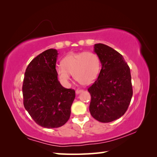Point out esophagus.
Returning a JSON list of instances; mask_svg holds the SVG:
<instances>
[{
    "mask_svg": "<svg viewBox=\"0 0 157 157\" xmlns=\"http://www.w3.org/2000/svg\"><path fill=\"white\" fill-rule=\"evenodd\" d=\"M82 91H83V90H76V91H75V94H77V95H78V94H80V93H82Z\"/></svg>",
    "mask_w": 157,
    "mask_h": 157,
    "instance_id": "1",
    "label": "esophagus"
}]
</instances>
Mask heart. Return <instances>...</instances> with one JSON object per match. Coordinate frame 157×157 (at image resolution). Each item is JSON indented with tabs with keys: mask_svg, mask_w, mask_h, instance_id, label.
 I'll return each instance as SVG.
<instances>
[{
	"mask_svg": "<svg viewBox=\"0 0 157 157\" xmlns=\"http://www.w3.org/2000/svg\"><path fill=\"white\" fill-rule=\"evenodd\" d=\"M62 66H57L58 78L63 84L68 86L73 74L76 81L82 85L91 84L99 74V57L93 52H71L63 58Z\"/></svg>",
	"mask_w": 157,
	"mask_h": 157,
	"instance_id": "1",
	"label": "heart"
}]
</instances>
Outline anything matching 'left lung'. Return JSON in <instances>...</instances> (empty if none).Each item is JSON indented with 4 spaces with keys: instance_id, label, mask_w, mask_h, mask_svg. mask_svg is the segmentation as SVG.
I'll use <instances>...</instances> for the list:
<instances>
[{
    "instance_id": "8db88e82",
    "label": "left lung",
    "mask_w": 157,
    "mask_h": 157,
    "mask_svg": "<svg viewBox=\"0 0 157 157\" xmlns=\"http://www.w3.org/2000/svg\"><path fill=\"white\" fill-rule=\"evenodd\" d=\"M94 52L102 66L97 80L88 89L91 96L89 111L102 123H109L124 115L133 95L129 67L123 55L103 44L94 45Z\"/></svg>"
}]
</instances>
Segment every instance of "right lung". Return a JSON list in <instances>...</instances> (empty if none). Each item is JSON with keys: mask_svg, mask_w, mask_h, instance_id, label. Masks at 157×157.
<instances>
[{"mask_svg": "<svg viewBox=\"0 0 157 157\" xmlns=\"http://www.w3.org/2000/svg\"><path fill=\"white\" fill-rule=\"evenodd\" d=\"M58 52L50 48L32 60L26 68L23 84V105L36 123L46 128L64 124L71 116L75 98L73 89H66L58 80Z\"/></svg>", "mask_w": 157, "mask_h": 157, "instance_id": "add662e5", "label": "right lung"}]
</instances>
